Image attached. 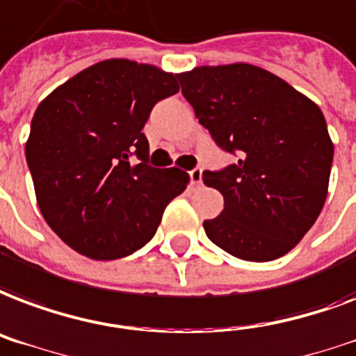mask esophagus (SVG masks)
I'll list each match as a JSON object with an SVG mask.
<instances>
[{
  "instance_id": "esophagus-1",
  "label": "esophagus",
  "mask_w": 356,
  "mask_h": 356,
  "mask_svg": "<svg viewBox=\"0 0 356 356\" xmlns=\"http://www.w3.org/2000/svg\"><path fill=\"white\" fill-rule=\"evenodd\" d=\"M188 177H190V184H194V186H197V184H202V181H203V170H202V168H194V170H190Z\"/></svg>"
}]
</instances>
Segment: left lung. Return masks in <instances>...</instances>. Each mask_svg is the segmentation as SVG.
<instances>
[{
	"mask_svg": "<svg viewBox=\"0 0 356 356\" xmlns=\"http://www.w3.org/2000/svg\"><path fill=\"white\" fill-rule=\"evenodd\" d=\"M179 81L214 143L237 156L203 172L224 196V211L203 222L207 237L244 261L282 257L327 200L334 145L319 106L248 63L197 67Z\"/></svg>",
	"mask_w": 356,
	"mask_h": 356,
	"instance_id": "8db88e82",
	"label": "left lung"
}]
</instances>
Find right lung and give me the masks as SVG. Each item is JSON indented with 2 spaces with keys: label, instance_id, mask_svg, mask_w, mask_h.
<instances>
[{
  "label": "right lung",
  "instance_id": "right-lung-1",
  "mask_svg": "<svg viewBox=\"0 0 356 356\" xmlns=\"http://www.w3.org/2000/svg\"><path fill=\"white\" fill-rule=\"evenodd\" d=\"M177 91V76L108 59L39 104L26 143L27 166L40 213L72 250L118 259L154 237L188 175L151 166L142 129L153 106Z\"/></svg>",
  "mask_w": 356,
  "mask_h": 356
}]
</instances>
